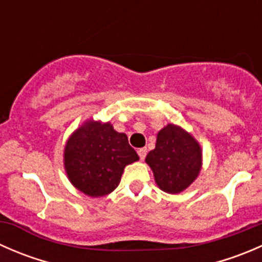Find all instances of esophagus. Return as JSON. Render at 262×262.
I'll return each instance as SVG.
<instances>
[{"label":"esophagus","mask_w":262,"mask_h":262,"mask_svg":"<svg viewBox=\"0 0 262 262\" xmlns=\"http://www.w3.org/2000/svg\"><path fill=\"white\" fill-rule=\"evenodd\" d=\"M138 155H139V158H141L142 161L146 158V155H147V148H139L138 149Z\"/></svg>","instance_id":"34e87169"}]
</instances>
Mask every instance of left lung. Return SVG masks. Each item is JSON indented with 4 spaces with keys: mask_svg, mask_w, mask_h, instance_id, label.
Listing matches in <instances>:
<instances>
[{
    "mask_svg": "<svg viewBox=\"0 0 262 262\" xmlns=\"http://www.w3.org/2000/svg\"><path fill=\"white\" fill-rule=\"evenodd\" d=\"M146 163L162 191L179 194L196 180L202 171V147L189 132L167 124L158 132L156 147L147 155Z\"/></svg>",
    "mask_w": 262,
    "mask_h": 262,
    "instance_id": "left-lung-1",
    "label": "left lung"
}]
</instances>
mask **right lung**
<instances>
[{
  "mask_svg": "<svg viewBox=\"0 0 262 262\" xmlns=\"http://www.w3.org/2000/svg\"><path fill=\"white\" fill-rule=\"evenodd\" d=\"M128 137L100 120L84 121L67 139L63 163L71 184L91 198H101L118 187L125 166L138 161Z\"/></svg>",
  "mask_w": 262,
  "mask_h": 262,
  "instance_id": "1",
  "label": "right lung"
}]
</instances>
